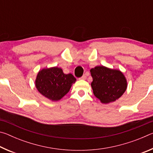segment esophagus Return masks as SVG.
<instances>
[{"mask_svg": "<svg viewBox=\"0 0 153 153\" xmlns=\"http://www.w3.org/2000/svg\"><path fill=\"white\" fill-rule=\"evenodd\" d=\"M86 75H83V76L80 77V79H86Z\"/></svg>", "mask_w": 153, "mask_h": 153, "instance_id": "1", "label": "esophagus"}]
</instances>
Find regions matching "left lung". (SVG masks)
Listing matches in <instances>:
<instances>
[{"label": "left lung", "mask_w": 153, "mask_h": 153, "mask_svg": "<svg viewBox=\"0 0 153 153\" xmlns=\"http://www.w3.org/2000/svg\"><path fill=\"white\" fill-rule=\"evenodd\" d=\"M90 73L93 79V93L102 103L115 101L126 90V77L120 71L97 66L92 69Z\"/></svg>", "instance_id": "8db88e82"}]
</instances>
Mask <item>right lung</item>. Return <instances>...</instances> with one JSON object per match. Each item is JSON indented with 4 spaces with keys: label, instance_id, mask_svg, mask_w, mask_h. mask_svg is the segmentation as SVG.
Returning a JSON list of instances; mask_svg holds the SVG:
<instances>
[{
    "label": "right lung",
    "instance_id": "add662e5",
    "mask_svg": "<svg viewBox=\"0 0 153 153\" xmlns=\"http://www.w3.org/2000/svg\"><path fill=\"white\" fill-rule=\"evenodd\" d=\"M76 81L71 74H65L59 67L43 69L38 72L36 87L41 94L53 101L60 100Z\"/></svg>",
    "mask_w": 153,
    "mask_h": 153
}]
</instances>
